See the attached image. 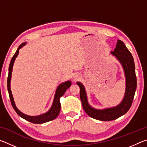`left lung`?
Returning a JSON list of instances; mask_svg holds the SVG:
<instances>
[{
	"label": "left lung",
	"instance_id": "8db88e82",
	"mask_svg": "<svg viewBox=\"0 0 147 147\" xmlns=\"http://www.w3.org/2000/svg\"><path fill=\"white\" fill-rule=\"evenodd\" d=\"M123 66L126 78V90L121 102L115 107L97 109L89 105L84 86L79 82L76 84L80 87V97L84 111L91 117L97 120L113 121L125 114L130 108L137 88V78L133 56L121 40L117 41L115 49L111 52Z\"/></svg>",
	"mask_w": 147,
	"mask_h": 147
}]
</instances>
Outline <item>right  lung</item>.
Instances as JSON below:
<instances>
[{
    "mask_svg": "<svg viewBox=\"0 0 147 147\" xmlns=\"http://www.w3.org/2000/svg\"><path fill=\"white\" fill-rule=\"evenodd\" d=\"M25 45H26V43H23L19 47V48L17 50L16 53H15L13 56L12 57L10 63H9L8 80H7V86H8V91L9 93V98H10L11 105L13 106L14 110L16 111V113L18 114L21 117L25 119V120L28 121L29 122H30V123H34V124L45 123H47V122L54 120V119H56L57 117L58 116L59 111H60V109H61V104H60V102H59V98H60L61 96L63 95L64 93H65L67 89L69 87L71 86V82L67 81L61 84H59L56 91V94L55 95H54V98L53 105H52L51 109H50L49 110L45 113H43L42 114V115H38V116H30L21 112V111L17 109V108L16 106V104H15L14 99L13 98V95H12L11 91L10 89V82H11L12 69H13V65L15 59H16V58H17V56H18L19 49H21L22 47Z\"/></svg>",
    "mask_w": 147,
    "mask_h": 147,
    "instance_id": "right-lung-1",
    "label": "right lung"
}]
</instances>
